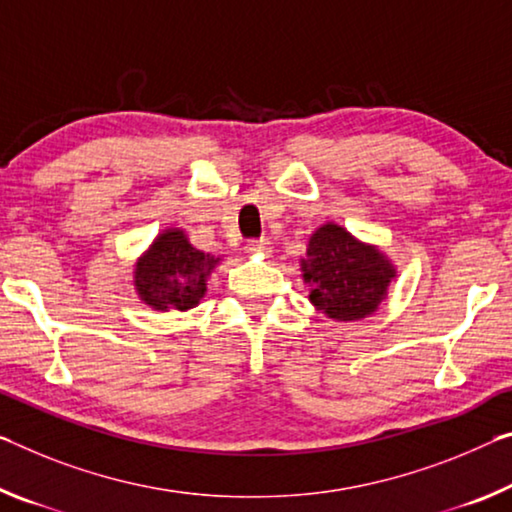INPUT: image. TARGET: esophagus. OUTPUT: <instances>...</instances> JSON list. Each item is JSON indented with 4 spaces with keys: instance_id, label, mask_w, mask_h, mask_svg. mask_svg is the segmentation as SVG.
<instances>
[{
    "instance_id": "34e87169",
    "label": "esophagus",
    "mask_w": 512,
    "mask_h": 512,
    "mask_svg": "<svg viewBox=\"0 0 512 512\" xmlns=\"http://www.w3.org/2000/svg\"><path fill=\"white\" fill-rule=\"evenodd\" d=\"M246 253L250 255H269L271 253V241L269 239H250L246 243Z\"/></svg>"
}]
</instances>
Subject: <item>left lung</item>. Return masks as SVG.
I'll use <instances>...</instances> for the list:
<instances>
[{
    "mask_svg": "<svg viewBox=\"0 0 512 512\" xmlns=\"http://www.w3.org/2000/svg\"><path fill=\"white\" fill-rule=\"evenodd\" d=\"M300 269L310 285L312 305L337 321H358L376 312L396 275L378 248L335 223L321 225L312 234Z\"/></svg>",
    "mask_w": 512,
    "mask_h": 512,
    "instance_id": "8db88e82",
    "label": "left lung"
}]
</instances>
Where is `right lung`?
<instances>
[{"instance_id":"1","label":"right lung","mask_w":512,"mask_h":512,"mask_svg":"<svg viewBox=\"0 0 512 512\" xmlns=\"http://www.w3.org/2000/svg\"><path fill=\"white\" fill-rule=\"evenodd\" d=\"M218 259L193 248L182 230H166L136 262L134 287L154 310H191L205 296L207 275Z\"/></svg>"}]
</instances>
